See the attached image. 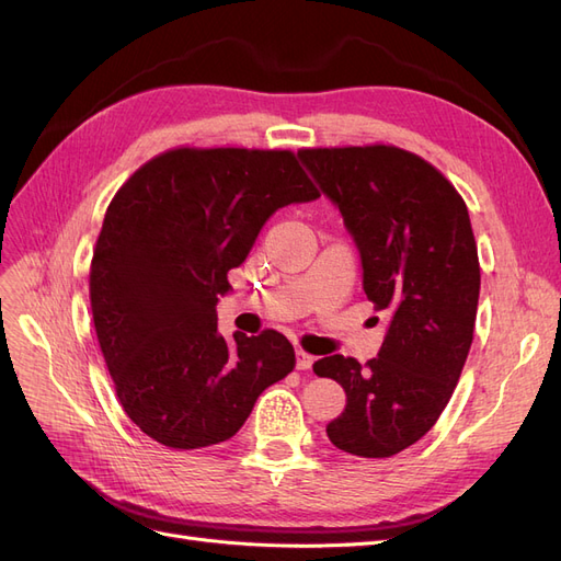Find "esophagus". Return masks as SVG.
<instances>
[{"label":"esophagus","instance_id":"1","mask_svg":"<svg viewBox=\"0 0 561 561\" xmlns=\"http://www.w3.org/2000/svg\"><path fill=\"white\" fill-rule=\"evenodd\" d=\"M295 358H297V369H311V365H313V355H309V353H304L301 348H297Z\"/></svg>","mask_w":561,"mask_h":561}]
</instances>
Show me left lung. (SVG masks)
Returning <instances> with one entry per match:
<instances>
[{"mask_svg": "<svg viewBox=\"0 0 561 561\" xmlns=\"http://www.w3.org/2000/svg\"><path fill=\"white\" fill-rule=\"evenodd\" d=\"M299 159L344 217L367 299L388 311L365 367L344 355L313 365L346 390L328 437L353 456H393L435 426L472 344L480 262L468 208L437 168L398 147L304 149Z\"/></svg>", "mask_w": 561, "mask_h": 561, "instance_id": "obj_1", "label": "left lung"}]
</instances>
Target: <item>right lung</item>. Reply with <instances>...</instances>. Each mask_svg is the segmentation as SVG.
<instances>
[{
  "instance_id": "add662e5",
  "label": "right lung",
  "mask_w": 561,
  "mask_h": 561,
  "mask_svg": "<svg viewBox=\"0 0 561 561\" xmlns=\"http://www.w3.org/2000/svg\"><path fill=\"white\" fill-rule=\"evenodd\" d=\"M293 151L171 149L112 198L91 262V311L118 402L173 449L241 431L262 390L287 377L295 348L217 332V301L266 219L320 194Z\"/></svg>"
}]
</instances>
